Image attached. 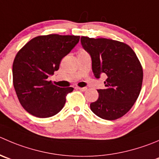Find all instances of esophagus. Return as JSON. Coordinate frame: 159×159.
I'll return each mask as SVG.
<instances>
[{
	"instance_id": "esophagus-1",
	"label": "esophagus",
	"mask_w": 159,
	"mask_h": 159,
	"mask_svg": "<svg viewBox=\"0 0 159 159\" xmlns=\"http://www.w3.org/2000/svg\"><path fill=\"white\" fill-rule=\"evenodd\" d=\"M78 89H79V90L82 91V92H84V91L87 90V88H86V87H84V88H80V87H78Z\"/></svg>"
}]
</instances>
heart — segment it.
Listing matches in <instances>:
<instances>
[{
  "mask_svg": "<svg viewBox=\"0 0 159 159\" xmlns=\"http://www.w3.org/2000/svg\"><path fill=\"white\" fill-rule=\"evenodd\" d=\"M85 53V51H84V50H80L79 53Z\"/></svg>",
  "mask_w": 159,
  "mask_h": 159,
  "instance_id": "obj_1",
  "label": "heart"
}]
</instances>
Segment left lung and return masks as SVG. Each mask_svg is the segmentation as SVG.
I'll return each instance as SVG.
<instances>
[{"mask_svg": "<svg viewBox=\"0 0 159 159\" xmlns=\"http://www.w3.org/2000/svg\"><path fill=\"white\" fill-rule=\"evenodd\" d=\"M83 48L92 58L96 78L106 75V88L98 89V98L90 104L98 117L114 120L125 115L139 96L143 69L136 53L127 44L105 38L81 36Z\"/></svg>", "mask_w": 159, "mask_h": 159, "instance_id": "1", "label": "left lung"}]
</instances>
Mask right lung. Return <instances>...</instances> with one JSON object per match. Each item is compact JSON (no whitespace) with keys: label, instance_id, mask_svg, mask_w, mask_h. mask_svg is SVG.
I'll list each match as a JSON object with an SVG mask.
<instances>
[{"label":"right lung","instance_id":"right-lung-1","mask_svg":"<svg viewBox=\"0 0 159 159\" xmlns=\"http://www.w3.org/2000/svg\"><path fill=\"white\" fill-rule=\"evenodd\" d=\"M79 35L50 34L28 42L15 56L13 84L18 100L29 113L39 118L53 116L64 107L73 88H60L48 81L61 61L79 42Z\"/></svg>","mask_w":159,"mask_h":159}]
</instances>
